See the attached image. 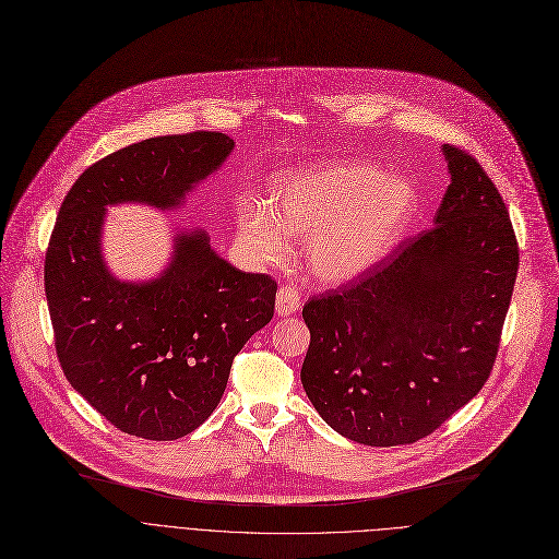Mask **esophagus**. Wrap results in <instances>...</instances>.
Segmentation results:
<instances>
[{
    "label": "esophagus",
    "mask_w": 559,
    "mask_h": 559,
    "mask_svg": "<svg viewBox=\"0 0 559 559\" xmlns=\"http://www.w3.org/2000/svg\"><path fill=\"white\" fill-rule=\"evenodd\" d=\"M299 307H302V299H299V293L293 284L280 286L277 297H275V311L277 316H293Z\"/></svg>",
    "instance_id": "esophagus-1"
}]
</instances>
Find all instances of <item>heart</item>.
<instances>
[{
	"label": "heart",
	"instance_id": "heart-1",
	"mask_svg": "<svg viewBox=\"0 0 559 559\" xmlns=\"http://www.w3.org/2000/svg\"><path fill=\"white\" fill-rule=\"evenodd\" d=\"M412 181L365 163L290 171L271 190V205L239 203V235L262 262H277L288 237L307 239V266L324 284L349 282L388 257L414 222Z\"/></svg>",
	"mask_w": 559,
	"mask_h": 559
}]
</instances>
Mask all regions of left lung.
<instances>
[{
	"mask_svg": "<svg viewBox=\"0 0 559 559\" xmlns=\"http://www.w3.org/2000/svg\"><path fill=\"white\" fill-rule=\"evenodd\" d=\"M450 186L429 228L352 284L311 297L302 384L356 443L432 435L488 380L520 250L499 190L467 152L443 145Z\"/></svg>",
	"mask_w": 559,
	"mask_h": 559,
	"instance_id": "left-lung-1",
	"label": "left lung"
}]
</instances>
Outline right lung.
<instances>
[{"label":"right lung","mask_w":559,"mask_h":559,"mask_svg":"<svg viewBox=\"0 0 559 559\" xmlns=\"http://www.w3.org/2000/svg\"><path fill=\"white\" fill-rule=\"evenodd\" d=\"M233 147L219 132L134 143L84 169L60 205L45 262L56 352L71 388L124 435H190L273 318L275 280L230 266L205 230H179L169 264L147 282L118 280L103 257L109 205L181 207Z\"/></svg>","instance_id":"add662e5"}]
</instances>
